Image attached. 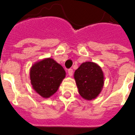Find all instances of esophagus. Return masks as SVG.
I'll return each instance as SVG.
<instances>
[{
	"label": "esophagus",
	"instance_id": "esophagus-1",
	"mask_svg": "<svg viewBox=\"0 0 135 135\" xmlns=\"http://www.w3.org/2000/svg\"><path fill=\"white\" fill-rule=\"evenodd\" d=\"M68 73H69V75L70 76H73V74H74V71L72 69H69L68 70Z\"/></svg>",
	"mask_w": 135,
	"mask_h": 135
}]
</instances>
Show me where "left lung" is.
I'll return each instance as SVG.
<instances>
[{
    "label": "left lung",
    "instance_id": "1",
    "mask_svg": "<svg viewBox=\"0 0 135 135\" xmlns=\"http://www.w3.org/2000/svg\"><path fill=\"white\" fill-rule=\"evenodd\" d=\"M78 92L83 98L92 100L101 92L104 85V74L97 64L83 63L74 73Z\"/></svg>",
    "mask_w": 135,
    "mask_h": 135
}]
</instances>
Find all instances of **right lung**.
Returning a JSON list of instances; mask_svg holds the SVG:
<instances>
[{
	"instance_id": "right-lung-1",
	"label": "right lung",
	"mask_w": 135,
	"mask_h": 135,
	"mask_svg": "<svg viewBox=\"0 0 135 135\" xmlns=\"http://www.w3.org/2000/svg\"><path fill=\"white\" fill-rule=\"evenodd\" d=\"M65 76L63 67L51 58L37 62L30 70L33 88L45 98H48L57 92Z\"/></svg>"
}]
</instances>
